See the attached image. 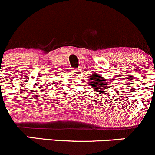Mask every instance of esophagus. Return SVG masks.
Instances as JSON below:
<instances>
[{
  "label": "esophagus",
  "instance_id": "1",
  "mask_svg": "<svg viewBox=\"0 0 155 155\" xmlns=\"http://www.w3.org/2000/svg\"><path fill=\"white\" fill-rule=\"evenodd\" d=\"M72 72H73L74 74H77L78 72V69H73V70H72Z\"/></svg>",
  "mask_w": 155,
  "mask_h": 155
}]
</instances>
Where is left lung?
Here are the masks:
<instances>
[{"instance_id":"obj_1","label":"left lung","mask_w":155,"mask_h":155,"mask_svg":"<svg viewBox=\"0 0 155 155\" xmlns=\"http://www.w3.org/2000/svg\"><path fill=\"white\" fill-rule=\"evenodd\" d=\"M88 84L93 88V91L97 92V95L102 94L106 92L105 90L107 88L109 82L107 79L102 78L101 75H99L97 73H93L88 76Z\"/></svg>"}]
</instances>
